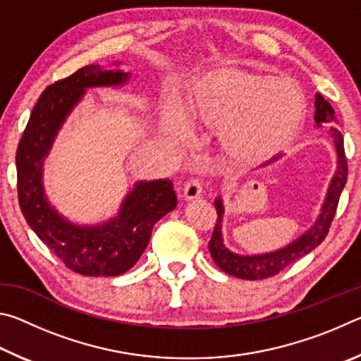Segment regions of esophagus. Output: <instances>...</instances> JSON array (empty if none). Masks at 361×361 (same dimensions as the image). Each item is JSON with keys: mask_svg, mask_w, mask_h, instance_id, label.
<instances>
[{"mask_svg": "<svg viewBox=\"0 0 361 361\" xmlns=\"http://www.w3.org/2000/svg\"><path fill=\"white\" fill-rule=\"evenodd\" d=\"M200 194H202V185H200V181L195 178L189 180L185 185V189H183V197H185L186 200L197 199Z\"/></svg>", "mask_w": 361, "mask_h": 361, "instance_id": "esophagus-1", "label": "esophagus"}]
</instances>
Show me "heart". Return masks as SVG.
<instances>
[{
	"label": "heart",
	"mask_w": 361,
	"mask_h": 361,
	"mask_svg": "<svg viewBox=\"0 0 361 361\" xmlns=\"http://www.w3.org/2000/svg\"><path fill=\"white\" fill-rule=\"evenodd\" d=\"M307 103L293 81L235 71H216L195 79L186 106L167 99L162 106L164 132L172 140L188 133V118L221 127L231 152L245 161H261L279 151L301 129Z\"/></svg>",
	"instance_id": "obj_1"
}]
</instances>
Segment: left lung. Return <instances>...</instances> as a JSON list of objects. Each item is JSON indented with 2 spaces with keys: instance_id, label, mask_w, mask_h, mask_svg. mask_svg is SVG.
I'll use <instances>...</instances> for the list:
<instances>
[{
  "instance_id": "1",
  "label": "left lung",
  "mask_w": 361,
  "mask_h": 361,
  "mask_svg": "<svg viewBox=\"0 0 361 361\" xmlns=\"http://www.w3.org/2000/svg\"><path fill=\"white\" fill-rule=\"evenodd\" d=\"M315 127L320 129L323 126H334L336 122L334 109L329 103L323 99L320 94H315V114H314ZM329 140L334 146L336 151V170L331 181L328 185V191L325 195V200L320 207V213L314 224L310 228L296 237L295 240L290 242L288 245H285L279 250L267 253H258V255H239L231 252V250L224 245L223 239V216H224V202L221 197L215 199V207L218 212V219L213 229L212 240L209 242V250L213 261L216 262V266L224 271L229 276H234L237 279L243 280H261L267 279L277 274L290 266L291 262L302 258L304 255L312 252L320 243L325 240L328 234L329 226L334 218L336 209H338V202L341 197L342 189H344L347 183V161H345V152H344V140H342L341 132L331 127L329 129ZM282 157V154L274 156L271 161L266 162L264 166L276 162L277 159ZM262 166V167H264Z\"/></svg>"
}]
</instances>
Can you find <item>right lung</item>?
Masks as SVG:
<instances>
[{
	"mask_svg": "<svg viewBox=\"0 0 361 361\" xmlns=\"http://www.w3.org/2000/svg\"><path fill=\"white\" fill-rule=\"evenodd\" d=\"M87 65L54 82L41 94L17 148V192L23 216L35 234L65 266L81 276L114 277L135 266L148 247L159 219L176 207L169 180L137 181L113 218L97 224H76L51 204L44 191V161L60 129L87 89L122 87L130 73Z\"/></svg>",
	"mask_w": 361,
	"mask_h": 361,
	"instance_id": "right-lung-1",
	"label": "right lung"
}]
</instances>
